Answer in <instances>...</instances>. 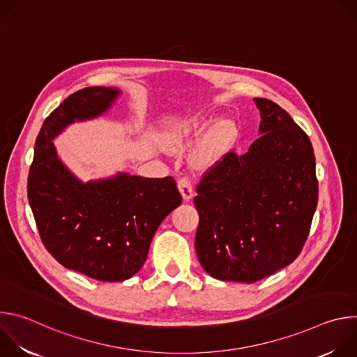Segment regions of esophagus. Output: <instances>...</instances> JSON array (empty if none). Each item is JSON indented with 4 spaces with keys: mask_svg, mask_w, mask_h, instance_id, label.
I'll return each mask as SVG.
<instances>
[{
    "mask_svg": "<svg viewBox=\"0 0 357 357\" xmlns=\"http://www.w3.org/2000/svg\"><path fill=\"white\" fill-rule=\"evenodd\" d=\"M178 188H179V190L182 193V197L185 200L192 199V196H193V186H192V181H190L189 176H186V175L181 176L179 181H178Z\"/></svg>",
    "mask_w": 357,
    "mask_h": 357,
    "instance_id": "34e87169",
    "label": "esophagus"
}]
</instances>
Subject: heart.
<instances>
[{"label":"heart","instance_id":"1","mask_svg":"<svg viewBox=\"0 0 357 357\" xmlns=\"http://www.w3.org/2000/svg\"><path fill=\"white\" fill-rule=\"evenodd\" d=\"M205 126H200V124H196L195 128L192 130V135L197 134L202 131V128ZM237 137V128L234 126V123L229 121V120H225L222 123H219L211 132L209 135V139H208V149L211 154H219V152H223L225 149H227L233 141L236 139Z\"/></svg>","mask_w":357,"mask_h":357}]
</instances>
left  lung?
I'll list each match as a JSON object with an SVG mask.
<instances>
[{"label":"left lung","mask_w":357,"mask_h":357,"mask_svg":"<svg viewBox=\"0 0 357 357\" xmlns=\"http://www.w3.org/2000/svg\"><path fill=\"white\" fill-rule=\"evenodd\" d=\"M260 137L227 152L202 176L193 203L195 247L203 270L222 281L256 282L291 264L318 205L310 137L277 103L254 98Z\"/></svg>","instance_id":"left-lung-1"}]
</instances>
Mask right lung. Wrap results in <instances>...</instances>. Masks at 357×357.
I'll list each match as a JSON object with an SVG mask.
<instances>
[{"label":"right lung","instance_id":"right-lung-1","mask_svg":"<svg viewBox=\"0 0 357 357\" xmlns=\"http://www.w3.org/2000/svg\"><path fill=\"white\" fill-rule=\"evenodd\" d=\"M119 94L94 86L65 98L43 121L28 175V200L46 250L63 267L109 282L141 270L158 226L182 203L172 176L117 174L83 183L58 158L52 139L75 121L103 114Z\"/></svg>","mask_w":357,"mask_h":357}]
</instances>
